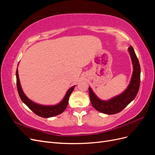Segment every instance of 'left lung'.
Listing matches in <instances>:
<instances>
[{
  "label": "left lung",
  "instance_id": "8db88e82",
  "mask_svg": "<svg viewBox=\"0 0 155 155\" xmlns=\"http://www.w3.org/2000/svg\"><path fill=\"white\" fill-rule=\"evenodd\" d=\"M129 51L133 64V73L130 84L122 94L109 101H102L95 95L91 87L88 88L92 105L97 111L107 114H117L125 109L137 96L140 84V66L132 46L129 47Z\"/></svg>",
  "mask_w": 155,
  "mask_h": 155
}]
</instances>
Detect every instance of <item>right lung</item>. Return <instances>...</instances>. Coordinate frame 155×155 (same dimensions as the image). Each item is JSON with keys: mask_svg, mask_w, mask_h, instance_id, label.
Masks as SVG:
<instances>
[{"mask_svg": "<svg viewBox=\"0 0 155 155\" xmlns=\"http://www.w3.org/2000/svg\"><path fill=\"white\" fill-rule=\"evenodd\" d=\"M16 78H17V87L18 95H19L21 100L23 103L28 106L30 109H31L37 116H39L43 118H50V117H53L57 116L66 109L68 105L69 97L72 92L75 86L72 87L68 89L66 95H65L63 100L61 101L59 104L53 106H45L37 104L33 102L30 100L28 98L23 92L22 88L19 81V78H18V70H16Z\"/></svg>", "mask_w": 155, "mask_h": 155, "instance_id": "1", "label": "right lung"}]
</instances>
